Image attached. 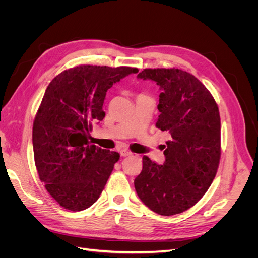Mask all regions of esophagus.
Segmentation results:
<instances>
[{
    "mask_svg": "<svg viewBox=\"0 0 258 258\" xmlns=\"http://www.w3.org/2000/svg\"><path fill=\"white\" fill-rule=\"evenodd\" d=\"M120 155L122 156V157H127V156L132 155V153L130 151H128V150H121L120 151Z\"/></svg>",
    "mask_w": 258,
    "mask_h": 258,
    "instance_id": "34e87169",
    "label": "esophagus"
}]
</instances>
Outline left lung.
<instances>
[{
	"instance_id": "8db88e82",
	"label": "left lung",
	"mask_w": 258,
	"mask_h": 258,
	"mask_svg": "<svg viewBox=\"0 0 258 258\" xmlns=\"http://www.w3.org/2000/svg\"><path fill=\"white\" fill-rule=\"evenodd\" d=\"M139 79L160 87L156 127L168 131L166 161L144 156L135 179L139 198L154 212L170 216L188 210L212 184L221 159V117L213 96L181 69H144Z\"/></svg>"
}]
</instances>
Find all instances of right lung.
I'll use <instances>...</instances> for the list:
<instances>
[{"label":"right lung","instance_id":"1","mask_svg":"<svg viewBox=\"0 0 258 258\" xmlns=\"http://www.w3.org/2000/svg\"><path fill=\"white\" fill-rule=\"evenodd\" d=\"M137 68L82 64L48 85L33 121L34 161L41 182L67 210L82 211L104 189L119 154L90 144L92 122L105 116L107 89Z\"/></svg>","mask_w":258,"mask_h":258}]
</instances>
